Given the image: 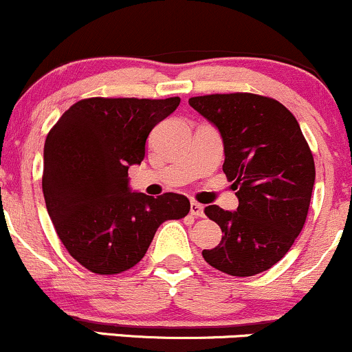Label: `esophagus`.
<instances>
[{
  "mask_svg": "<svg viewBox=\"0 0 352 352\" xmlns=\"http://www.w3.org/2000/svg\"><path fill=\"white\" fill-rule=\"evenodd\" d=\"M191 214L195 218H203L204 216V206L203 204L196 203V201H191Z\"/></svg>",
  "mask_w": 352,
  "mask_h": 352,
  "instance_id": "esophagus-1",
  "label": "esophagus"
}]
</instances>
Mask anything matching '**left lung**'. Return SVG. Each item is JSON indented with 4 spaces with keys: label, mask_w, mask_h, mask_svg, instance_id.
Returning <instances> with one entry per match:
<instances>
[{
    "label": "left lung",
    "mask_w": 352,
    "mask_h": 352,
    "mask_svg": "<svg viewBox=\"0 0 352 352\" xmlns=\"http://www.w3.org/2000/svg\"><path fill=\"white\" fill-rule=\"evenodd\" d=\"M189 104L218 128L223 171L239 206L204 209L223 231L203 258L231 276L267 271L291 250L306 223L314 186V160L293 113L272 98L251 93L189 98Z\"/></svg>",
    "instance_id": "1"
}]
</instances>
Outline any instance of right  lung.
Segmentation results:
<instances>
[{
	"label": "right lung",
	"mask_w": 352,
	"mask_h": 352,
	"mask_svg": "<svg viewBox=\"0 0 352 352\" xmlns=\"http://www.w3.org/2000/svg\"><path fill=\"white\" fill-rule=\"evenodd\" d=\"M179 101L88 98L74 102L46 136V209L66 250L91 272L131 270L164 221L189 212L186 196L133 192L128 177L129 166L144 160L151 129Z\"/></svg>",
	"instance_id": "right-lung-1"
}]
</instances>
